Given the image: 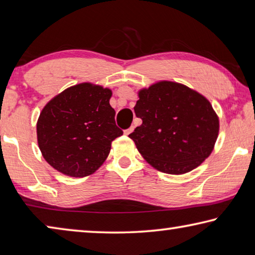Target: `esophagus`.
Instances as JSON below:
<instances>
[{
    "instance_id": "obj_1",
    "label": "esophagus",
    "mask_w": 255,
    "mask_h": 255,
    "mask_svg": "<svg viewBox=\"0 0 255 255\" xmlns=\"http://www.w3.org/2000/svg\"><path fill=\"white\" fill-rule=\"evenodd\" d=\"M133 130H134V127H131V128H127V130L124 131V133H125V134H127V135H128V134H130V133L133 132Z\"/></svg>"
}]
</instances>
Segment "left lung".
<instances>
[{
  "mask_svg": "<svg viewBox=\"0 0 255 255\" xmlns=\"http://www.w3.org/2000/svg\"><path fill=\"white\" fill-rule=\"evenodd\" d=\"M139 97L134 112L142 124L128 136L151 166L181 175L211 154L220 125L204 96L181 84L160 82Z\"/></svg>",
  "mask_w": 255,
  "mask_h": 255,
  "instance_id": "left-lung-1",
  "label": "left lung"
}]
</instances>
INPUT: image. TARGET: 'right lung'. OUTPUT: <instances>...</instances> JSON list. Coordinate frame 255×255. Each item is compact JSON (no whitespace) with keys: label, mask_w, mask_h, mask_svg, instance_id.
<instances>
[{"label":"right lung","mask_w":255,"mask_h":255,"mask_svg":"<svg viewBox=\"0 0 255 255\" xmlns=\"http://www.w3.org/2000/svg\"><path fill=\"white\" fill-rule=\"evenodd\" d=\"M111 96L110 89L85 83L67 88L44 106L37 124L38 143L56 170L86 177L105 161L112 141L123 134Z\"/></svg>","instance_id":"1"}]
</instances>
